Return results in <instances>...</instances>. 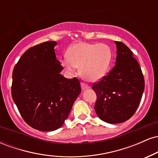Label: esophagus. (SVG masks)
Segmentation results:
<instances>
[{"instance_id":"obj_1","label":"esophagus","mask_w":158,"mask_h":158,"mask_svg":"<svg viewBox=\"0 0 158 158\" xmlns=\"http://www.w3.org/2000/svg\"><path fill=\"white\" fill-rule=\"evenodd\" d=\"M81 90H86V89H88V88H90L89 86H88V85L85 84L84 82H81Z\"/></svg>"}]
</instances>
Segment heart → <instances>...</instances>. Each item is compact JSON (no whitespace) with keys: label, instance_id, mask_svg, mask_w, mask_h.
Returning <instances> with one entry per match:
<instances>
[{"label":"heart","instance_id":"obj_1","mask_svg":"<svg viewBox=\"0 0 158 158\" xmlns=\"http://www.w3.org/2000/svg\"><path fill=\"white\" fill-rule=\"evenodd\" d=\"M111 60V50L103 43L79 42L68 50L61 64L73 73L80 66L81 73L90 81H97L106 76Z\"/></svg>","mask_w":158,"mask_h":158}]
</instances>
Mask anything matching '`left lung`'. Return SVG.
Listing matches in <instances>:
<instances>
[{"label":"left lung","mask_w":158,"mask_h":158,"mask_svg":"<svg viewBox=\"0 0 158 158\" xmlns=\"http://www.w3.org/2000/svg\"><path fill=\"white\" fill-rule=\"evenodd\" d=\"M115 66L92 89L97 99L94 109L104 122L120 123L130 119L138 108L145 88L140 67L126 44L115 41Z\"/></svg>","instance_id":"8db88e82"}]
</instances>
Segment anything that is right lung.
<instances>
[{
    "mask_svg": "<svg viewBox=\"0 0 158 158\" xmlns=\"http://www.w3.org/2000/svg\"><path fill=\"white\" fill-rule=\"evenodd\" d=\"M56 41L32 47L21 56L12 72V97L22 118L41 131H55L64 124L81 93L80 81L60 73Z\"/></svg>",
    "mask_w": 158,
    "mask_h": 158,
    "instance_id": "obj_1",
    "label": "right lung"
}]
</instances>
